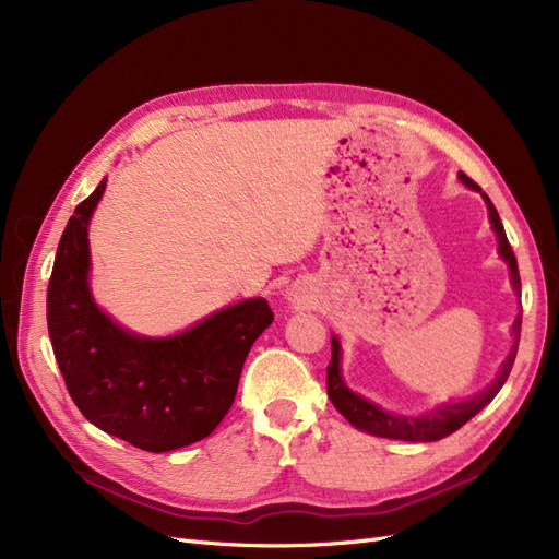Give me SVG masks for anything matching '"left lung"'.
<instances>
[{
	"label": "left lung",
	"instance_id": "1",
	"mask_svg": "<svg viewBox=\"0 0 559 559\" xmlns=\"http://www.w3.org/2000/svg\"><path fill=\"white\" fill-rule=\"evenodd\" d=\"M461 181L467 183L469 189L474 191H481L477 183H474L465 173H459ZM486 204H488V214H490V223H492V230L498 233V241H500V255L504 258V262L511 269V283L515 287V293H521V274H519V262H515L513 255V248L507 239L504 233V225L500 221L498 210H495V204L490 202V198L486 193H481ZM521 320L523 316L515 318L513 322V347L507 357V361L500 368V376L495 378V382L484 389L481 394L472 396L469 401L463 403H449V405H440L436 412H428L424 417H396V415H389V412L380 409L378 405L368 403L366 399L353 394L341 378V345L336 338H332V361L326 366V394L332 399V403L336 405V409L341 415L353 424L359 430L370 432V436H380V438H389V440H405V442H436L442 440L451 432H456L463 424H467L474 415L481 407H486L495 396H498V391L502 389V384L507 382L509 373H511V366L515 361V353H519V341H521Z\"/></svg>",
	"mask_w": 559,
	"mask_h": 559
}]
</instances>
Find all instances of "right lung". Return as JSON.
<instances>
[{
  "mask_svg": "<svg viewBox=\"0 0 559 559\" xmlns=\"http://www.w3.org/2000/svg\"><path fill=\"white\" fill-rule=\"evenodd\" d=\"M106 191L75 206L48 283V332L61 378L94 426L160 453L193 444L230 409L243 361L272 324L264 299L235 304L173 338H138L98 311L90 295L87 223Z\"/></svg>",
  "mask_w": 559,
  "mask_h": 559,
  "instance_id": "add662e5",
  "label": "right lung"
}]
</instances>
